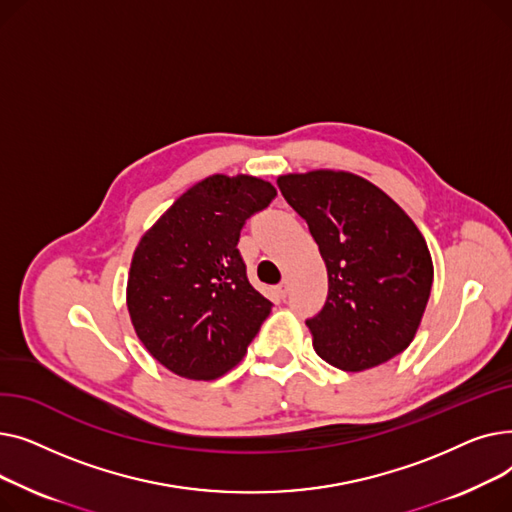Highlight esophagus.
Masks as SVG:
<instances>
[{
  "label": "esophagus",
  "instance_id": "esophagus-1",
  "mask_svg": "<svg viewBox=\"0 0 512 512\" xmlns=\"http://www.w3.org/2000/svg\"><path fill=\"white\" fill-rule=\"evenodd\" d=\"M276 290H278V294H280V297L284 299L286 297V294H288V280H282L278 286H276Z\"/></svg>",
  "mask_w": 512,
  "mask_h": 512
}]
</instances>
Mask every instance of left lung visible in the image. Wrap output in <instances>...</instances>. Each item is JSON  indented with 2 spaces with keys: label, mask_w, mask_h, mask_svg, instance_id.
<instances>
[{
  "label": "left lung",
  "mask_w": 512,
  "mask_h": 512,
  "mask_svg": "<svg viewBox=\"0 0 512 512\" xmlns=\"http://www.w3.org/2000/svg\"><path fill=\"white\" fill-rule=\"evenodd\" d=\"M328 267L324 309L305 324L315 353L344 371L378 367L413 342L434 282L415 222L373 182L342 170L278 176Z\"/></svg>",
  "instance_id": "left-lung-1"
}]
</instances>
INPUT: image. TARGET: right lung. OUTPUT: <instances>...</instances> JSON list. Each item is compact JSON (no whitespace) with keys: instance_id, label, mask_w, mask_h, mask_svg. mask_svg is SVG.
Masks as SVG:
<instances>
[{"instance_id":"right-lung-1","label":"right lung","mask_w":512,"mask_h":512,"mask_svg":"<svg viewBox=\"0 0 512 512\" xmlns=\"http://www.w3.org/2000/svg\"><path fill=\"white\" fill-rule=\"evenodd\" d=\"M276 188L249 174H213L182 193L132 253L126 307L149 355L186 380L238 365L272 303L247 278L240 230Z\"/></svg>"}]
</instances>
